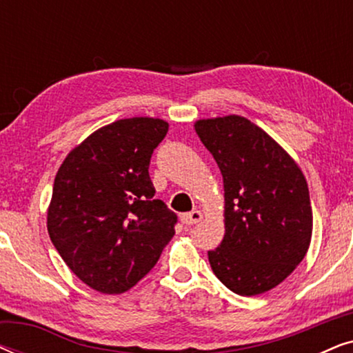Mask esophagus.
Returning a JSON list of instances; mask_svg holds the SVG:
<instances>
[{
	"instance_id": "obj_1",
	"label": "esophagus",
	"mask_w": 353,
	"mask_h": 353,
	"mask_svg": "<svg viewBox=\"0 0 353 353\" xmlns=\"http://www.w3.org/2000/svg\"><path fill=\"white\" fill-rule=\"evenodd\" d=\"M201 220H202L201 210H191V212H188V214L181 215V221L185 225H196V223H199Z\"/></svg>"
}]
</instances>
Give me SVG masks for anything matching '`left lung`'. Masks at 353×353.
<instances>
[{"instance_id": "obj_1", "label": "left lung", "mask_w": 353, "mask_h": 353, "mask_svg": "<svg viewBox=\"0 0 353 353\" xmlns=\"http://www.w3.org/2000/svg\"><path fill=\"white\" fill-rule=\"evenodd\" d=\"M197 137L223 176L225 236L209 262L239 296L276 288L305 257L313 215L307 180L296 161L241 115L202 119Z\"/></svg>"}]
</instances>
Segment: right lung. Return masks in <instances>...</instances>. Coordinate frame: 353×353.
Masks as SVG:
<instances>
[{
	"label": "right lung",
	"instance_id": "obj_1",
	"mask_svg": "<svg viewBox=\"0 0 353 353\" xmlns=\"http://www.w3.org/2000/svg\"><path fill=\"white\" fill-rule=\"evenodd\" d=\"M168 123L122 119L91 133L57 170L48 233L72 273L103 294H122L151 272L175 234L176 214L149 178Z\"/></svg>",
	"mask_w": 353,
	"mask_h": 353
}]
</instances>
